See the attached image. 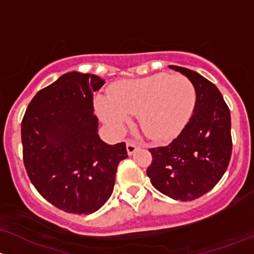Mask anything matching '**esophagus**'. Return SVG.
Wrapping results in <instances>:
<instances>
[{
    "label": "esophagus",
    "instance_id": "1",
    "mask_svg": "<svg viewBox=\"0 0 254 254\" xmlns=\"http://www.w3.org/2000/svg\"><path fill=\"white\" fill-rule=\"evenodd\" d=\"M126 148H127L128 155H132V154H134V151L137 150L138 146H137V144H135L134 142H127Z\"/></svg>",
    "mask_w": 254,
    "mask_h": 254
}]
</instances>
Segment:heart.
<instances>
[{
  "label": "heart",
  "mask_w": 254,
  "mask_h": 254,
  "mask_svg": "<svg viewBox=\"0 0 254 254\" xmlns=\"http://www.w3.org/2000/svg\"><path fill=\"white\" fill-rule=\"evenodd\" d=\"M195 98L194 85L187 77L158 73L115 83L109 96H98L94 106L114 133H121L129 115L137 114L143 132L164 140L181 132L192 115Z\"/></svg>",
  "instance_id": "b5f03b06"
}]
</instances>
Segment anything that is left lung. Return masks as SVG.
<instances>
[{"label": "left lung", "instance_id": "1", "mask_svg": "<svg viewBox=\"0 0 254 254\" xmlns=\"http://www.w3.org/2000/svg\"><path fill=\"white\" fill-rule=\"evenodd\" d=\"M186 75L195 88V105L190 122L169 145L151 148L146 169L151 185L176 200L202 197L223 177L232 151L231 117L223 95L199 73L169 66Z\"/></svg>", "mask_w": 254, "mask_h": 254}]
</instances>
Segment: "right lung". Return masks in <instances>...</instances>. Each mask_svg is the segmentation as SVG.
I'll return each mask as SVG.
<instances>
[{
  "label": "right lung",
  "instance_id": "right-lung-1",
  "mask_svg": "<svg viewBox=\"0 0 254 254\" xmlns=\"http://www.w3.org/2000/svg\"><path fill=\"white\" fill-rule=\"evenodd\" d=\"M105 80L68 72L36 93L22 121L23 161L31 184L56 208L91 214L114 190L124 142L106 144L98 134L93 94Z\"/></svg>",
  "mask_w": 254,
  "mask_h": 254
}]
</instances>
